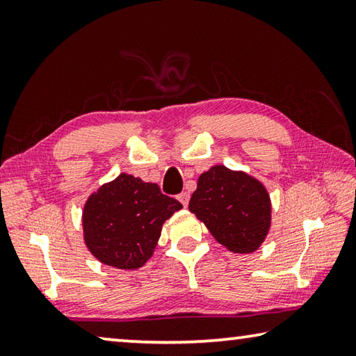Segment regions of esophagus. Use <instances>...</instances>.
I'll return each mask as SVG.
<instances>
[{
	"instance_id": "obj_1",
	"label": "esophagus",
	"mask_w": 356,
	"mask_h": 356,
	"mask_svg": "<svg viewBox=\"0 0 356 356\" xmlns=\"http://www.w3.org/2000/svg\"><path fill=\"white\" fill-rule=\"evenodd\" d=\"M177 200L182 202V206L184 207H187L188 206V201H190V195L187 193V191H184V193H180L179 196H177Z\"/></svg>"
}]
</instances>
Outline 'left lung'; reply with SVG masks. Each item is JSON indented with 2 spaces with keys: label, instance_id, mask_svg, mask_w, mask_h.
<instances>
[{
  "label": "left lung",
  "instance_id": "obj_1",
  "mask_svg": "<svg viewBox=\"0 0 356 356\" xmlns=\"http://www.w3.org/2000/svg\"><path fill=\"white\" fill-rule=\"evenodd\" d=\"M190 212L234 253H252L270 228V198L264 185L244 171L212 166L198 177Z\"/></svg>",
  "mask_w": 356,
  "mask_h": 356
}]
</instances>
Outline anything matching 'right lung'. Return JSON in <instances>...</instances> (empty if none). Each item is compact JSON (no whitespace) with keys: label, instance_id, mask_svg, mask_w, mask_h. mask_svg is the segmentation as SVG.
<instances>
[{"label":"right lung","instance_id":"obj_1","mask_svg":"<svg viewBox=\"0 0 356 356\" xmlns=\"http://www.w3.org/2000/svg\"><path fill=\"white\" fill-rule=\"evenodd\" d=\"M180 209L156 184L122 172L83 204V242L106 266L138 269L154 255L163 223Z\"/></svg>","mask_w":356,"mask_h":356}]
</instances>
